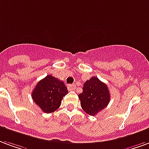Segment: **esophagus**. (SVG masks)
Returning a JSON list of instances; mask_svg holds the SVG:
<instances>
[{"label":"esophagus","instance_id":"esophagus-1","mask_svg":"<svg viewBox=\"0 0 149 149\" xmlns=\"http://www.w3.org/2000/svg\"><path fill=\"white\" fill-rule=\"evenodd\" d=\"M76 87V86L74 84H72V85H68L67 86V89H68V91H74V89Z\"/></svg>","mask_w":149,"mask_h":149}]
</instances>
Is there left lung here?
<instances>
[{"mask_svg":"<svg viewBox=\"0 0 149 149\" xmlns=\"http://www.w3.org/2000/svg\"><path fill=\"white\" fill-rule=\"evenodd\" d=\"M82 109L89 115L95 116L108 106L110 100L107 85L97 77L86 80L79 95Z\"/></svg>","mask_w":149,"mask_h":149,"instance_id":"8db88e82","label":"left lung"}]
</instances>
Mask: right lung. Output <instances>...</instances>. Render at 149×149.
Returning a JSON list of instances; mask_svg holds the SVG:
<instances>
[{
	"mask_svg": "<svg viewBox=\"0 0 149 149\" xmlns=\"http://www.w3.org/2000/svg\"><path fill=\"white\" fill-rule=\"evenodd\" d=\"M67 93L64 82L49 74L36 84L31 97L43 112L49 113L58 109L63 97Z\"/></svg>",
	"mask_w": 149,
	"mask_h": 149,
	"instance_id": "1",
	"label": "right lung"
}]
</instances>
